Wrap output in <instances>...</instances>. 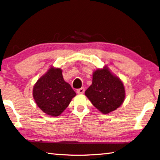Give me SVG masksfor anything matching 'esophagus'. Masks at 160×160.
<instances>
[{"label":"esophagus","instance_id":"obj_1","mask_svg":"<svg viewBox=\"0 0 160 160\" xmlns=\"http://www.w3.org/2000/svg\"><path fill=\"white\" fill-rule=\"evenodd\" d=\"M76 92L78 94V95H82V94H83L84 92V88H79L76 91Z\"/></svg>","mask_w":160,"mask_h":160}]
</instances>
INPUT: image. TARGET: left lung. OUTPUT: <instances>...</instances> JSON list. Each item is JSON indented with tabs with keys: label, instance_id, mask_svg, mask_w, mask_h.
I'll list each match as a JSON object with an SVG mask.
<instances>
[{
	"label": "left lung",
	"instance_id": "8db88e82",
	"mask_svg": "<svg viewBox=\"0 0 160 160\" xmlns=\"http://www.w3.org/2000/svg\"><path fill=\"white\" fill-rule=\"evenodd\" d=\"M92 104L104 114L120 107L125 99V89L121 80L107 66L92 73V84L85 91Z\"/></svg>",
	"mask_w": 160,
	"mask_h": 160
}]
</instances>
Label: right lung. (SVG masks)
Returning <instances> with one entry per match:
<instances>
[{
	"label": "right lung",
	"instance_id": "obj_1",
	"mask_svg": "<svg viewBox=\"0 0 160 160\" xmlns=\"http://www.w3.org/2000/svg\"><path fill=\"white\" fill-rule=\"evenodd\" d=\"M75 96L71 86L64 80L62 70L52 66L40 78L33 88L36 105L51 116L61 115Z\"/></svg>",
	"mask_w": 160,
	"mask_h": 160
}]
</instances>
